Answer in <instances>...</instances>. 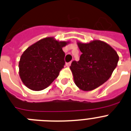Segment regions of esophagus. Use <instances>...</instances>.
I'll use <instances>...</instances> for the list:
<instances>
[{"mask_svg": "<svg viewBox=\"0 0 131 131\" xmlns=\"http://www.w3.org/2000/svg\"><path fill=\"white\" fill-rule=\"evenodd\" d=\"M71 61H70V62H68V63H66V66L67 67H70V65H71Z\"/></svg>", "mask_w": 131, "mask_h": 131, "instance_id": "34e87169", "label": "esophagus"}]
</instances>
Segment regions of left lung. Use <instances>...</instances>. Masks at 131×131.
Listing matches in <instances>:
<instances>
[{
	"instance_id": "left-lung-1",
	"label": "left lung",
	"mask_w": 131,
	"mask_h": 131,
	"mask_svg": "<svg viewBox=\"0 0 131 131\" xmlns=\"http://www.w3.org/2000/svg\"><path fill=\"white\" fill-rule=\"evenodd\" d=\"M82 52L78 61L70 66L75 83L83 91H91L109 79L117 66L119 56L109 44L100 40L78 42Z\"/></svg>"
}]
</instances>
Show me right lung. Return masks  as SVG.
<instances>
[{
	"label": "right lung",
	"instance_id": "obj_1",
	"mask_svg": "<svg viewBox=\"0 0 131 131\" xmlns=\"http://www.w3.org/2000/svg\"><path fill=\"white\" fill-rule=\"evenodd\" d=\"M67 43L49 37L39 40L24 51L19 61V74L27 88L40 91L58 78L65 65L62 48Z\"/></svg>",
	"mask_w": 131,
	"mask_h": 131
}]
</instances>
